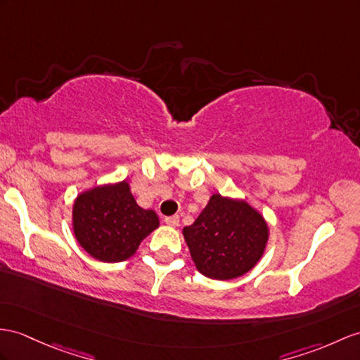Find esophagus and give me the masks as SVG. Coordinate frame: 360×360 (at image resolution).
Instances as JSON below:
<instances>
[{"instance_id":"esophagus-1","label":"esophagus","mask_w":360,"mask_h":360,"mask_svg":"<svg viewBox=\"0 0 360 360\" xmlns=\"http://www.w3.org/2000/svg\"><path fill=\"white\" fill-rule=\"evenodd\" d=\"M179 221H180L179 215H171V217H166V218H165V223L168 224V226H171V227H177V226H179Z\"/></svg>"}]
</instances>
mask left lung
Returning a JSON list of instances; mask_svg holds the SVG:
<instances>
[{
  "instance_id": "1",
  "label": "left lung",
  "mask_w": 360,
  "mask_h": 360,
  "mask_svg": "<svg viewBox=\"0 0 360 360\" xmlns=\"http://www.w3.org/2000/svg\"><path fill=\"white\" fill-rule=\"evenodd\" d=\"M270 229L259 210L244 198L212 194L197 220L183 227V236L197 270L218 281L246 275L258 264Z\"/></svg>"
}]
</instances>
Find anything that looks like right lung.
Instances as JSON below:
<instances>
[{"label": "right lung", "mask_w": 360, "mask_h": 360, "mask_svg": "<svg viewBox=\"0 0 360 360\" xmlns=\"http://www.w3.org/2000/svg\"><path fill=\"white\" fill-rule=\"evenodd\" d=\"M75 238L86 253L102 262L131 258L148 235L160 226L153 209H143L127 180L81 192L73 203Z\"/></svg>", "instance_id": "1"}]
</instances>
